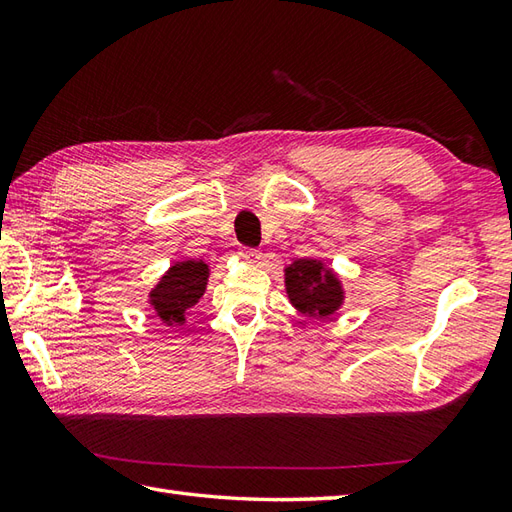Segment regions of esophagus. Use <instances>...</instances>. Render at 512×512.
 <instances>
[{"label":"esophagus","instance_id":"34e87169","mask_svg":"<svg viewBox=\"0 0 512 512\" xmlns=\"http://www.w3.org/2000/svg\"><path fill=\"white\" fill-rule=\"evenodd\" d=\"M239 255H242L246 262H250V264H255V262H259V259H262V253H259L257 248H248V246L239 248Z\"/></svg>","mask_w":512,"mask_h":512}]
</instances>
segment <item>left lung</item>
<instances>
[{
	"mask_svg": "<svg viewBox=\"0 0 512 512\" xmlns=\"http://www.w3.org/2000/svg\"><path fill=\"white\" fill-rule=\"evenodd\" d=\"M290 301L308 317H330L341 303V286L336 277L323 273V266L310 259H299L286 270Z\"/></svg>",
	"mask_w": 512,
	"mask_h": 512,
	"instance_id": "obj_1",
	"label": "left lung"
}]
</instances>
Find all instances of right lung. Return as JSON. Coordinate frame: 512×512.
<instances>
[{
    "label": "right lung",
    "instance_id": "add662e5",
    "mask_svg": "<svg viewBox=\"0 0 512 512\" xmlns=\"http://www.w3.org/2000/svg\"><path fill=\"white\" fill-rule=\"evenodd\" d=\"M206 273L209 270L204 262H182L171 266L160 284L151 290V306L156 308L158 317L169 325H182L184 312L204 295Z\"/></svg>",
    "mask_w": 512,
    "mask_h": 512
}]
</instances>
